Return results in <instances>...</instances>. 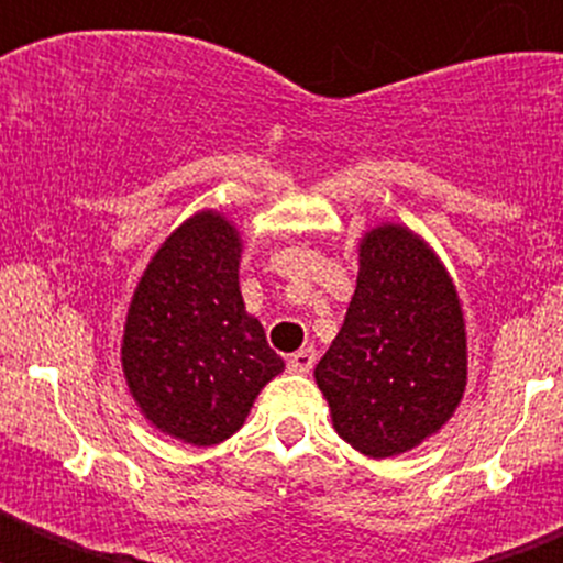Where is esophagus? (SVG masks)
<instances>
[{
    "instance_id": "esophagus-1",
    "label": "esophagus",
    "mask_w": 563,
    "mask_h": 563,
    "mask_svg": "<svg viewBox=\"0 0 563 563\" xmlns=\"http://www.w3.org/2000/svg\"><path fill=\"white\" fill-rule=\"evenodd\" d=\"M312 366H316V352L312 350H298L287 357V369L292 375H307V372H312Z\"/></svg>"
}]
</instances>
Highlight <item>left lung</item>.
<instances>
[{"mask_svg": "<svg viewBox=\"0 0 563 563\" xmlns=\"http://www.w3.org/2000/svg\"><path fill=\"white\" fill-rule=\"evenodd\" d=\"M465 380V318L449 271L409 228L369 231L350 310L316 366L335 431L375 460L411 451L451 420Z\"/></svg>", "mask_w": 563, "mask_h": 563, "instance_id": "1", "label": "left lung"}]
</instances>
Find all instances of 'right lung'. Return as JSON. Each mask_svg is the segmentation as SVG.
<instances>
[{"label":"right lung","mask_w":563,"mask_h":563,"mask_svg":"<svg viewBox=\"0 0 563 563\" xmlns=\"http://www.w3.org/2000/svg\"><path fill=\"white\" fill-rule=\"evenodd\" d=\"M239 231L194 213L137 282L123 327V375L152 426L191 445L236 434L285 361L239 292Z\"/></svg>","instance_id":"right-lung-1"}]
</instances>
